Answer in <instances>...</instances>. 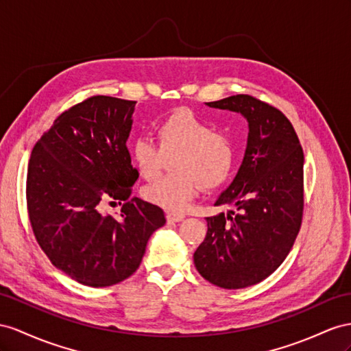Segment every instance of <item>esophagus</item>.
Wrapping results in <instances>:
<instances>
[{"mask_svg":"<svg viewBox=\"0 0 351 351\" xmlns=\"http://www.w3.org/2000/svg\"><path fill=\"white\" fill-rule=\"evenodd\" d=\"M184 218H185V215L184 213H178V212H169L166 215V219L169 222H181V221H184Z\"/></svg>","mask_w":351,"mask_h":351,"instance_id":"obj_1","label":"esophagus"}]
</instances>
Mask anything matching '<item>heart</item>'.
<instances>
[{"instance_id":"b5f03b06","label":"heart","mask_w":351,"mask_h":351,"mask_svg":"<svg viewBox=\"0 0 351 351\" xmlns=\"http://www.w3.org/2000/svg\"><path fill=\"white\" fill-rule=\"evenodd\" d=\"M157 143L139 136L132 143V158L142 178H156L165 158L172 157L173 173L143 188L148 203L167 210H182L195 195L199 184L215 190L226 184L236 166V147L228 134L213 130L212 124L190 110H179L161 120Z\"/></svg>"}]
</instances>
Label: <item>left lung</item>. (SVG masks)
<instances>
[{"instance_id": "obj_1", "label": "left lung", "mask_w": 351, "mask_h": 351, "mask_svg": "<svg viewBox=\"0 0 351 351\" xmlns=\"http://www.w3.org/2000/svg\"><path fill=\"white\" fill-rule=\"evenodd\" d=\"M206 105L245 115L249 136L237 176L215 203L239 212L206 218L194 264L212 285L241 289L273 274L295 243L304 210V152L293 125L273 105L250 95Z\"/></svg>"}]
</instances>
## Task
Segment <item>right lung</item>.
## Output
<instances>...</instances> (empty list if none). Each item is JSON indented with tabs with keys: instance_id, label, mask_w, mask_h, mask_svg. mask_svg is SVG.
I'll return each mask as SVG.
<instances>
[{
	"instance_id": "obj_1",
	"label": "right lung",
	"mask_w": 351,
	"mask_h": 351,
	"mask_svg": "<svg viewBox=\"0 0 351 351\" xmlns=\"http://www.w3.org/2000/svg\"><path fill=\"white\" fill-rule=\"evenodd\" d=\"M134 105L87 97L58 117L29 158L26 204L34 236L53 265L86 286L130 277L148 239L166 223L158 206L129 199L139 178L125 147ZM108 198L125 202L120 217L100 212Z\"/></svg>"
}]
</instances>
